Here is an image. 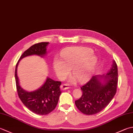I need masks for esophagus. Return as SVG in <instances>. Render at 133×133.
<instances>
[{"label": "esophagus", "mask_w": 133, "mask_h": 133, "mask_svg": "<svg viewBox=\"0 0 133 133\" xmlns=\"http://www.w3.org/2000/svg\"><path fill=\"white\" fill-rule=\"evenodd\" d=\"M69 85L68 84H63L61 86V89L62 90H66L69 89Z\"/></svg>", "instance_id": "obj_1"}]
</instances>
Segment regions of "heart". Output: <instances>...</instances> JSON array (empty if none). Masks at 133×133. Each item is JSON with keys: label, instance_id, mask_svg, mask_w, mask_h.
<instances>
[{"label": "heart", "instance_id": "b5f03b06", "mask_svg": "<svg viewBox=\"0 0 133 133\" xmlns=\"http://www.w3.org/2000/svg\"><path fill=\"white\" fill-rule=\"evenodd\" d=\"M62 59L55 58L53 61V67L60 78H63L71 69L81 83L87 82L95 71L97 64V58L93 54L92 49L85 46H74L65 49L61 54ZM72 78L71 81H74Z\"/></svg>", "mask_w": 133, "mask_h": 133}]
</instances>
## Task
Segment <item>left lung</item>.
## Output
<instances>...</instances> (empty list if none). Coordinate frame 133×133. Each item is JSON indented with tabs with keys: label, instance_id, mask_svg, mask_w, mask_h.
Returning a JSON list of instances; mask_svg holds the SVG:
<instances>
[{
	"label": "left lung",
	"instance_id": "1",
	"mask_svg": "<svg viewBox=\"0 0 133 133\" xmlns=\"http://www.w3.org/2000/svg\"><path fill=\"white\" fill-rule=\"evenodd\" d=\"M115 61L106 75H94L81 88L83 94L75 101L77 108L85 115H94L107 106L116 94L118 81Z\"/></svg>",
	"mask_w": 133,
	"mask_h": 133
}]
</instances>
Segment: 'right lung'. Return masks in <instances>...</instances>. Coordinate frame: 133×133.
I'll use <instances>...</instances> for the list:
<instances>
[{
  "instance_id": "right-lung-1",
  "label": "right lung",
  "mask_w": 133,
  "mask_h": 133,
  "mask_svg": "<svg viewBox=\"0 0 133 133\" xmlns=\"http://www.w3.org/2000/svg\"><path fill=\"white\" fill-rule=\"evenodd\" d=\"M49 43L42 42L31 46L21 56L15 70L17 90L20 100L29 110L40 115H47L55 108L62 93L60 90L61 82L55 81L47 77L41 87L32 92H27L23 89L19 85L17 75V67L20 60L26 56L33 55L41 57L46 55V46Z\"/></svg>"
}]
</instances>
